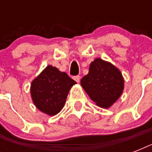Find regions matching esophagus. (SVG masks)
<instances>
[{"mask_svg":"<svg viewBox=\"0 0 152 152\" xmlns=\"http://www.w3.org/2000/svg\"><path fill=\"white\" fill-rule=\"evenodd\" d=\"M73 79L75 80V81H76L77 83H79L80 82V76H74Z\"/></svg>","mask_w":152,"mask_h":152,"instance_id":"34e87169","label":"esophagus"}]
</instances>
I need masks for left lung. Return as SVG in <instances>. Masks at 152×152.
I'll return each mask as SVG.
<instances>
[{
	"instance_id": "1",
	"label": "left lung",
	"mask_w": 152,
	"mask_h": 152,
	"mask_svg": "<svg viewBox=\"0 0 152 152\" xmlns=\"http://www.w3.org/2000/svg\"><path fill=\"white\" fill-rule=\"evenodd\" d=\"M80 83L91 99L102 108L112 106L124 89V79L120 70L100 58L91 63L89 72L81 79Z\"/></svg>"
}]
</instances>
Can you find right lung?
<instances>
[{
	"label": "right lung",
	"instance_id": "obj_1",
	"mask_svg": "<svg viewBox=\"0 0 152 152\" xmlns=\"http://www.w3.org/2000/svg\"><path fill=\"white\" fill-rule=\"evenodd\" d=\"M76 83L67 73L48 65L32 81L31 95L33 102L42 112L56 115L64 107L69 90Z\"/></svg>",
	"mask_w": 152,
	"mask_h": 152
}]
</instances>
